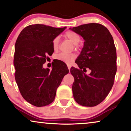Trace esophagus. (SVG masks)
Instances as JSON below:
<instances>
[{
	"instance_id": "1",
	"label": "esophagus",
	"mask_w": 131,
	"mask_h": 131,
	"mask_svg": "<svg viewBox=\"0 0 131 131\" xmlns=\"http://www.w3.org/2000/svg\"><path fill=\"white\" fill-rule=\"evenodd\" d=\"M70 68H71V67L70 66H68V69H69V71L70 70Z\"/></svg>"
}]
</instances>
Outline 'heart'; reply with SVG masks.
Instances as JSON below:
<instances>
[{"instance_id": "heart-1", "label": "heart", "mask_w": 131, "mask_h": 131, "mask_svg": "<svg viewBox=\"0 0 131 131\" xmlns=\"http://www.w3.org/2000/svg\"><path fill=\"white\" fill-rule=\"evenodd\" d=\"M64 36L67 38L69 40H70L73 44L75 45L76 48H78L79 43L81 40V37L76 32L71 31H67L64 33ZM59 44H60V39L58 37H55L52 40V48L53 49L56 51L58 49L59 47ZM55 58L57 60L65 62L67 64H71L73 63L74 60L76 58V55L73 53H67L64 52H60L55 56Z\"/></svg>"}]
</instances>
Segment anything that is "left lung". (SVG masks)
<instances>
[{
	"instance_id": "8db88e82",
	"label": "left lung",
	"mask_w": 131,
	"mask_h": 131,
	"mask_svg": "<svg viewBox=\"0 0 131 131\" xmlns=\"http://www.w3.org/2000/svg\"><path fill=\"white\" fill-rule=\"evenodd\" d=\"M83 37L84 46L71 67L74 77V98L79 104L96 106L103 102L112 89L116 71V49L112 35L103 25L89 23L70 28ZM91 70L89 75L85 74Z\"/></svg>"
}]
</instances>
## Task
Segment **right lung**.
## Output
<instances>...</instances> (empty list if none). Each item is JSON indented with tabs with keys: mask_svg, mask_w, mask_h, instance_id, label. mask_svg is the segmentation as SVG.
Returning a JSON list of instances; mask_svg holds the SVG:
<instances>
[{
	"mask_svg": "<svg viewBox=\"0 0 131 131\" xmlns=\"http://www.w3.org/2000/svg\"><path fill=\"white\" fill-rule=\"evenodd\" d=\"M66 28L31 24L21 31L16 41L14 57L16 82L24 99L35 106L52 103L57 88L69 72L60 61L53 62L51 70L43 67L48 55L54 51L53 39Z\"/></svg>",
	"mask_w": 131,
	"mask_h": 131,
	"instance_id": "1",
	"label": "right lung"
}]
</instances>
